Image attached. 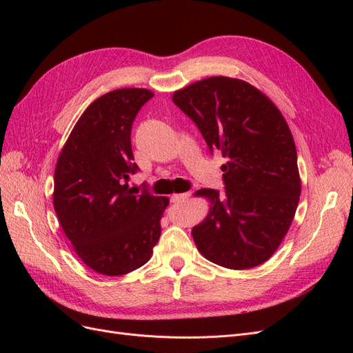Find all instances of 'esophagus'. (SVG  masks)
<instances>
[{"mask_svg": "<svg viewBox=\"0 0 353 353\" xmlns=\"http://www.w3.org/2000/svg\"><path fill=\"white\" fill-rule=\"evenodd\" d=\"M190 197H191V193H183V194H174L172 197H170V200H172L174 203H176V201H184V200H187Z\"/></svg>", "mask_w": 353, "mask_h": 353, "instance_id": "obj_1", "label": "esophagus"}]
</instances>
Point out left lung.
Returning <instances> with one entry per match:
<instances>
[{"label":"left lung","mask_w":353,"mask_h":353,"mask_svg":"<svg viewBox=\"0 0 353 353\" xmlns=\"http://www.w3.org/2000/svg\"><path fill=\"white\" fill-rule=\"evenodd\" d=\"M196 123L209 152L219 150L223 191L203 188L209 215L193 228L194 243L210 262L248 270L279 249L297 209L301 178L296 145L275 104L250 83L213 77L174 94Z\"/></svg>","instance_id":"1"}]
</instances>
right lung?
I'll return each instance as SVG.
<instances>
[{
    "mask_svg": "<svg viewBox=\"0 0 353 353\" xmlns=\"http://www.w3.org/2000/svg\"><path fill=\"white\" fill-rule=\"evenodd\" d=\"M153 95L144 88L101 95L82 113L57 160L52 201L60 225L81 261L103 275L140 268L162 231L168 197L128 187L140 170L132 123Z\"/></svg>",
    "mask_w": 353,
    "mask_h": 353,
    "instance_id": "add662e5",
    "label": "right lung"
}]
</instances>
